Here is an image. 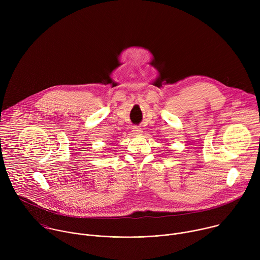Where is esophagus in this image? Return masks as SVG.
<instances>
[{
	"instance_id": "34e87169",
	"label": "esophagus",
	"mask_w": 260,
	"mask_h": 260,
	"mask_svg": "<svg viewBox=\"0 0 260 260\" xmlns=\"http://www.w3.org/2000/svg\"><path fill=\"white\" fill-rule=\"evenodd\" d=\"M133 133L136 134V135H138V134H141V133H142V129H141L139 126L136 125V126L133 127Z\"/></svg>"
}]
</instances>
